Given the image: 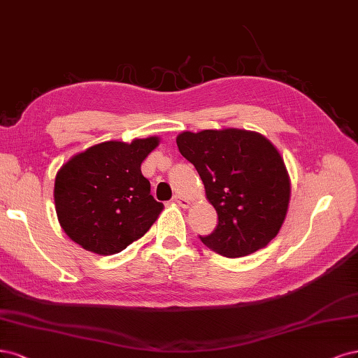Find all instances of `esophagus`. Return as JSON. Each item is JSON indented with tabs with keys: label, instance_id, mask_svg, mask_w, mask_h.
<instances>
[{
	"label": "esophagus",
	"instance_id": "esophagus-1",
	"mask_svg": "<svg viewBox=\"0 0 358 358\" xmlns=\"http://www.w3.org/2000/svg\"><path fill=\"white\" fill-rule=\"evenodd\" d=\"M172 201H174L177 205H180L181 208H189V205H190V201L184 198V196H181V194H176Z\"/></svg>",
	"mask_w": 358,
	"mask_h": 358
}]
</instances>
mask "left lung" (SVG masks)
I'll list each match as a JSON object with an SVG mask.
<instances>
[{"label":"left lung","mask_w":358,"mask_h":358,"mask_svg":"<svg viewBox=\"0 0 358 358\" xmlns=\"http://www.w3.org/2000/svg\"><path fill=\"white\" fill-rule=\"evenodd\" d=\"M218 215L206 247L226 257L251 255L278 235L290 201V178L273 144L257 132L206 129L177 136Z\"/></svg>","instance_id":"8db88e82"}]
</instances>
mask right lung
<instances>
[{
  "instance_id": "obj_1",
  "label": "right lung",
  "mask_w": 358,
  "mask_h": 358,
  "mask_svg": "<svg viewBox=\"0 0 358 358\" xmlns=\"http://www.w3.org/2000/svg\"><path fill=\"white\" fill-rule=\"evenodd\" d=\"M157 136L131 144L107 141L71 157L55 180V206L64 232L101 256L117 255L157 220L164 203L150 194L143 160Z\"/></svg>"
}]
</instances>
